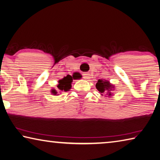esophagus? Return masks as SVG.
Listing matches in <instances>:
<instances>
[{
    "mask_svg": "<svg viewBox=\"0 0 160 160\" xmlns=\"http://www.w3.org/2000/svg\"><path fill=\"white\" fill-rule=\"evenodd\" d=\"M89 73H85V74H83V78L85 80H88V79H89Z\"/></svg>",
    "mask_w": 160,
    "mask_h": 160,
    "instance_id": "obj_1",
    "label": "esophagus"
}]
</instances>
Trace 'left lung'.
Segmentation results:
<instances>
[{"mask_svg":"<svg viewBox=\"0 0 160 160\" xmlns=\"http://www.w3.org/2000/svg\"><path fill=\"white\" fill-rule=\"evenodd\" d=\"M96 88L98 89L101 94H106V96L110 97L112 94V89H114V87L107 80L99 79L96 84Z\"/></svg>","mask_w":160,"mask_h":160,"instance_id":"left-lung-1","label":"left lung"}]
</instances>
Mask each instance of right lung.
<instances>
[{"label":"right lung","instance_id":"right-lung-1","mask_svg":"<svg viewBox=\"0 0 160 160\" xmlns=\"http://www.w3.org/2000/svg\"><path fill=\"white\" fill-rule=\"evenodd\" d=\"M72 81V78L71 75H68L66 77H64L63 79L59 81V85L57 88L61 91H68L71 88V82ZM52 93L53 94H57V92L55 89H52Z\"/></svg>","mask_w":160,"mask_h":160}]
</instances>
